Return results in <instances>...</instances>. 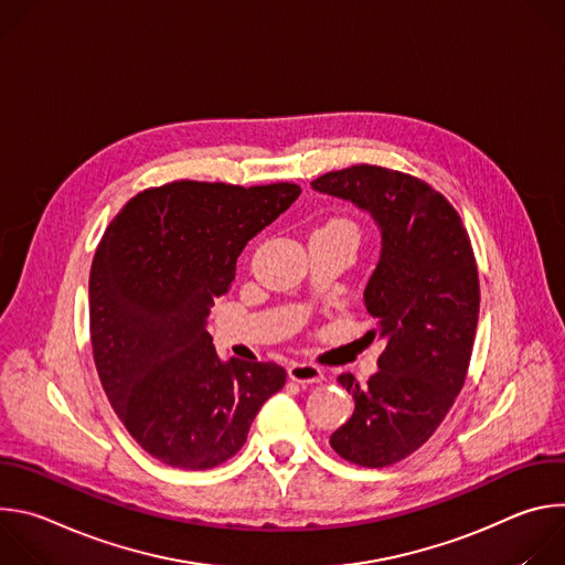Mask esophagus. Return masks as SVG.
Returning <instances> with one entry per match:
<instances>
[{
	"label": "esophagus",
	"instance_id": "obj_1",
	"mask_svg": "<svg viewBox=\"0 0 565 565\" xmlns=\"http://www.w3.org/2000/svg\"><path fill=\"white\" fill-rule=\"evenodd\" d=\"M288 377L299 384H317L324 380V371L315 364H308V362H292L288 366Z\"/></svg>",
	"mask_w": 565,
	"mask_h": 565
}]
</instances>
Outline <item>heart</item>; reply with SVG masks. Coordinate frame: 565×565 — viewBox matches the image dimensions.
<instances>
[{
	"label": "heart",
	"mask_w": 565,
	"mask_h": 565,
	"mask_svg": "<svg viewBox=\"0 0 565 565\" xmlns=\"http://www.w3.org/2000/svg\"><path fill=\"white\" fill-rule=\"evenodd\" d=\"M324 227H344V230H351L353 234H358L355 223H353V221H349V218H333V221H329Z\"/></svg>",
	"instance_id": "b5f03b06"
}]
</instances>
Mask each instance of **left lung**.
<instances>
[{
	"label": "left lung",
	"instance_id": "obj_1",
	"mask_svg": "<svg viewBox=\"0 0 565 565\" xmlns=\"http://www.w3.org/2000/svg\"><path fill=\"white\" fill-rule=\"evenodd\" d=\"M310 185L371 212L382 232L364 303L386 349L364 386L338 377L355 412L331 447L353 465L386 467L434 436L465 384L480 308L471 241L456 207L412 174L362 163Z\"/></svg>",
	"mask_w": 565,
	"mask_h": 565
}]
</instances>
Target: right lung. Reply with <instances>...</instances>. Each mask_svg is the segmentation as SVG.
<instances>
[{
  "instance_id": "obj_1",
  "label": "right lung",
  "mask_w": 565,
  "mask_h": 565,
  "mask_svg": "<svg viewBox=\"0 0 565 565\" xmlns=\"http://www.w3.org/2000/svg\"><path fill=\"white\" fill-rule=\"evenodd\" d=\"M299 194L295 183L174 181L138 192L105 230L89 275L94 362L116 416L160 462H225L286 384L275 362L223 364L205 317L241 250Z\"/></svg>"
}]
</instances>
